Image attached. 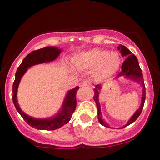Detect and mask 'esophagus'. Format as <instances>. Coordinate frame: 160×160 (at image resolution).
I'll return each mask as SVG.
<instances>
[{
  "label": "esophagus",
  "instance_id": "34e87169",
  "mask_svg": "<svg viewBox=\"0 0 160 160\" xmlns=\"http://www.w3.org/2000/svg\"><path fill=\"white\" fill-rule=\"evenodd\" d=\"M91 80H83V83H81V87H88L91 85Z\"/></svg>",
  "mask_w": 160,
  "mask_h": 160
}]
</instances>
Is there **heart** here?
Masks as SVG:
<instances>
[{
	"label": "heart",
	"instance_id": "b5f03b06",
	"mask_svg": "<svg viewBox=\"0 0 160 160\" xmlns=\"http://www.w3.org/2000/svg\"><path fill=\"white\" fill-rule=\"evenodd\" d=\"M119 55L116 52L93 49L80 54L74 59V64L80 69H94V77L98 81L111 77L119 66Z\"/></svg>",
	"mask_w": 160,
	"mask_h": 160
}]
</instances>
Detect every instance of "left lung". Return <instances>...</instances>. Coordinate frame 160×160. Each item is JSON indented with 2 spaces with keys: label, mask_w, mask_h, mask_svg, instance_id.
<instances>
[{
  "label": "left lung",
  "mask_w": 160,
  "mask_h": 160,
  "mask_svg": "<svg viewBox=\"0 0 160 160\" xmlns=\"http://www.w3.org/2000/svg\"><path fill=\"white\" fill-rule=\"evenodd\" d=\"M118 49L120 50L121 52L122 56H128L127 58L125 59V61L123 62V65H122V70L117 74L116 77H126L128 78H130L131 80H134V81L137 82V83H141L143 88L142 89V104L140 105V108L136 111V112L133 115L132 117L129 119V121L128 122L125 127L128 126V125L131 124L132 123H134L136 119L138 118V116H140V114L142 113V109H143L144 104H145V83H144V79H143V75H142V69H141L140 66H139L138 61V58H136V56L134 55H132V52L129 50V49L127 48L125 46L120 45L118 47ZM102 87L100 84L96 85L95 88H94V100L95 101L96 105H97L98 108V120L101 123V124H102L103 126L108 128V125L105 123V121H103V119H102V112H101V107H100V103H99L98 101V94H99V91L101 90ZM123 127V128H125Z\"/></svg>",
  "instance_id": "8db88e82"
}]
</instances>
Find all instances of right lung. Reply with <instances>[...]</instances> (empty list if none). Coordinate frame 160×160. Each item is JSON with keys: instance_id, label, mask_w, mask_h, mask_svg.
<instances>
[{"instance_id": "add662e5", "label": "right lung", "mask_w": 160, "mask_h": 160, "mask_svg": "<svg viewBox=\"0 0 160 160\" xmlns=\"http://www.w3.org/2000/svg\"><path fill=\"white\" fill-rule=\"evenodd\" d=\"M60 52H61V50L55 47H46L39 49V50L33 51L25 57L21 65L18 67L16 73H15V79L13 83V88H12V92H13L12 100H13L14 105L25 121L29 126L36 129L45 130V131H53V130L58 129L62 128L63 125L69 123L72 116V113L76 109V106H77L76 94L79 90V87H77L67 93L61 111L55 116L49 118V119H34L27 116L22 111L17 102L16 94L18 83L23 74L27 70V68L34 65L40 64V63L49 62L53 61L58 56Z\"/></svg>"}]
</instances>
